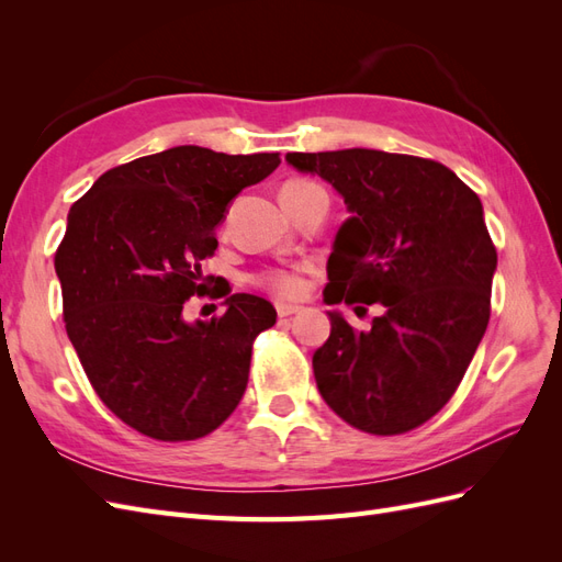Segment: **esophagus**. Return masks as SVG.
Wrapping results in <instances>:
<instances>
[{
	"mask_svg": "<svg viewBox=\"0 0 562 562\" xmlns=\"http://www.w3.org/2000/svg\"><path fill=\"white\" fill-rule=\"evenodd\" d=\"M297 312H302V307H297V304L277 302V314H279L281 318H285V316H293V314H297Z\"/></svg>",
	"mask_w": 562,
	"mask_h": 562,
	"instance_id": "34e87169",
	"label": "esophagus"
}]
</instances>
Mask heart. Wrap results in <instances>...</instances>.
I'll return each instance as SVG.
<instances>
[{
    "instance_id": "1",
    "label": "heart",
    "mask_w": 562,
    "mask_h": 562,
    "mask_svg": "<svg viewBox=\"0 0 562 562\" xmlns=\"http://www.w3.org/2000/svg\"><path fill=\"white\" fill-rule=\"evenodd\" d=\"M314 187H318V184L312 180H288L283 184L281 194L314 190ZM252 281L277 297H297L304 293V271L302 269H265V271H260V274H255Z\"/></svg>"
}]
</instances>
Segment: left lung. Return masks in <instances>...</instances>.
Masks as SVG:
<instances>
[{"mask_svg": "<svg viewBox=\"0 0 562 562\" xmlns=\"http://www.w3.org/2000/svg\"><path fill=\"white\" fill-rule=\"evenodd\" d=\"M285 159L328 180L353 213L323 300L384 307L361 333L330 312L312 359L321 396L353 429L413 431L452 398L487 328L497 248L481 199L434 159L363 147Z\"/></svg>", "mask_w": 562, "mask_h": 562, "instance_id": "1", "label": "left lung"}]
</instances>
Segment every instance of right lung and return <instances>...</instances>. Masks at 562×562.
<instances>
[{
  "instance_id": "right-lung-1",
  "label": "right lung",
  "mask_w": 562,
  "mask_h": 562,
  "mask_svg": "<svg viewBox=\"0 0 562 562\" xmlns=\"http://www.w3.org/2000/svg\"><path fill=\"white\" fill-rule=\"evenodd\" d=\"M279 164V151L180 145L110 168L72 203L54 260L65 330L98 398L138 434L196 440L239 405L252 342L277 312L209 288L201 262L229 201ZM194 294L225 296L228 312L187 324L181 307Z\"/></svg>"
}]
</instances>
